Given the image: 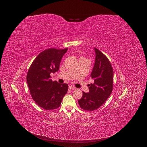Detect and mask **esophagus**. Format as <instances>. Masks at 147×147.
<instances>
[{
    "mask_svg": "<svg viewBox=\"0 0 147 147\" xmlns=\"http://www.w3.org/2000/svg\"><path fill=\"white\" fill-rule=\"evenodd\" d=\"M69 88H70V90H74L76 88H75L74 87L72 86H69Z\"/></svg>",
    "mask_w": 147,
    "mask_h": 147,
    "instance_id": "34e87169",
    "label": "esophagus"
}]
</instances>
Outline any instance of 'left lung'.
I'll return each instance as SVG.
<instances>
[{"label": "left lung", "mask_w": 147, "mask_h": 147, "mask_svg": "<svg viewBox=\"0 0 147 147\" xmlns=\"http://www.w3.org/2000/svg\"><path fill=\"white\" fill-rule=\"evenodd\" d=\"M94 50L95 60L91 74L94 82L89 84V92H82L78 101L81 108L88 111L101 107L111 94L113 86V71L109 59L99 49L95 48Z\"/></svg>", "instance_id": "left-lung-1"}]
</instances>
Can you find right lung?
<instances>
[{
    "instance_id": "add662e5",
    "label": "right lung",
    "mask_w": 147,
    "mask_h": 147,
    "mask_svg": "<svg viewBox=\"0 0 147 147\" xmlns=\"http://www.w3.org/2000/svg\"><path fill=\"white\" fill-rule=\"evenodd\" d=\"M67 49H45L36 56L28 71L27 82L32 98L45 110L58 108L67 92V84L53 81L50 76L59 70L62 57Z\"/></svg>"
}]
</instances>
